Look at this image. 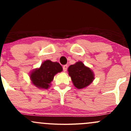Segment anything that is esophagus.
Here are the masks:
<instances>
[{
	"instance_id": "34e87169",
	"label": "esophagus",
	"mask_w": 131,
	"mask_h": 131,
	"mask_svg": "<svg viewBox=\"0 0 131 131\" xmlns=\"http://www.w3.org/2000/svg\"><path fill=\"white\" fill-rule=\"evenodd\" d=\"M67 68H68V66L67 65H64L63 67V71H64V72H67Z\"/></svg>"
}]
</instances>
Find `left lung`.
I'll return each instance as SVG.
<instances>
[{
  "mask_svg": "<svg viewBox=\"0 0 131 131\" xmlns=\"http://www.w3.org/2000/svg\"><path fill=\"white\" fill-rule=\"evenodd\" d=\"M68 72L74 86L78 89L87 88L94 79V74L92 70L84 65L82 61H78L70 66Z\"/></svg>",
  "mask_w": 131,
  "mask_h": 131,
  "instance_id": "left-lung-1",
  "label": "left lung"
}]
</instances>
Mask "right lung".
I'll use <instances>...</instances> for the list:
<instances>
[{
	"label": "right lung",
	"mask_w": 131,
	"mask_h": 131,
	"mask_svg": "<svg viewBox=\"0 0 131 131\" xmlns=\"http://www.w3.org/2000/svg\"><path fill=\"white\" fill-rule=\"evenodd\" d=\"M63 71V68L58 62L45 61L39 68H35L30 73L31 82L40 89H47L51 85L54 77Z\"/></svg>",
	"instance_id": "add662e5"
}]
</instances>
